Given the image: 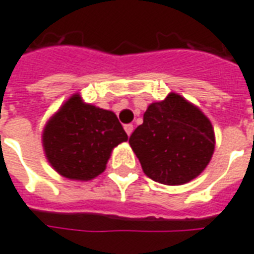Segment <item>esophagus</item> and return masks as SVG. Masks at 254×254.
I'll return each mask as SVG.
<instances>
[{
    "mask_svg": "<svg viewBox=\"0 0 254 254\" xmlns=\"http://www.w3.org/2000/svg\"><path fill=\"white\" fill-rule=\"evenodd\" d=\"M124 130L127 132V135L130 136L131 132L134 131V126H132V124H126V126H124Z\"/></svg>",
    "mask_w": 254,
    "mask_h": 254,
    "instance_id": "obj_1",
    "label": "esophagus"
}]
</instances>
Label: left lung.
Wrapping results in <instances>:
<instances>
[{
    "label": "left lung",
    "mask_w": 254,
    "mask_h": 254,
    "mask_svg": "<svg viewBox=\"0 0 254 254\" xmlns=\"http://www.w3.org/2000/svg\"><path fill=\"white\" fill-rule=\"evenodd\" d=\"M128 142L150 179L179 186L193 181L209 164L215 132L198 108L170 93L164 101L147 107L143 123Z\"/></svg>",
    "instance_id": "left-lung-1"
}]
</instances>
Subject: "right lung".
Instances as JSON below:
<instances>
[{"label": "right lung", "instance_id": "1", "mask_svg": "<svg viewBox=\"0 0 254 254\" xmlns=\"http://www.w3.org/2000/svg\"><path fill=\"white\" fill-rule=\"evenodd\" d=\"M128 136L116 115L73 94L45 126L46 159L61 176L90 181L105 171L113 147Z\"/></svg>", "mask_w": 254, "mask_h": 254}]
</instances>
